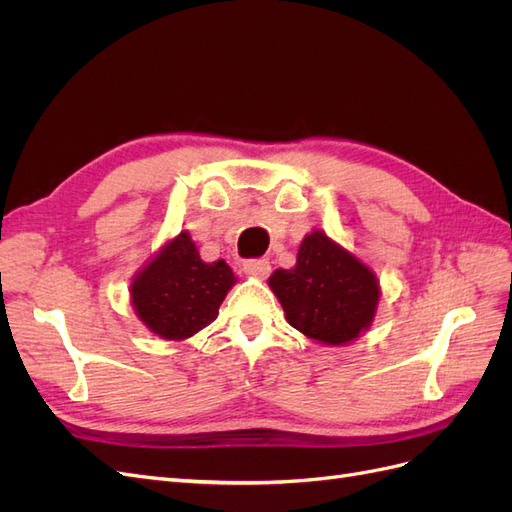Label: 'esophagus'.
Segmentation results:
<instances>
[{
	"mask_svg": "<svg viewBox=\"0 0 512 512\" xmlns=\"http://www.w3.org/2000/svg\"><path fill=\"white\" fill-rule=\"evenodd\" d=\"M245 275L256 277V280H267L271 273V262L265 258H256V260H247L243 265Z\"/></svg>",
	"mask_w": 512,
	"mask_h": 512,
	"instance_id": "esophagus-1",
	"label": "esophagus"
}]
</instances>
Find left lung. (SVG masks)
<instances>
[{
    "label": "left lung",
    "instance_id": "8db88e82",
    "mask_svg": "<svg viewBox=\"0 0 512 512\" xmlns=\"http://www.w3.org/2000/svg\"><path fill=\"white\" fill-rule=\"evenodd\" d=\"M269 288L290 327L324 346H346L367 331L382 294L376 273L322 230L305 235L297 265L273 271Z\"/></svg>",
    "mask_w": 512,
    "mask_h": 512
}]
</instances>
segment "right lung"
I'll return each instance as SVG.
<instances>
[{
    "label": "right lung",
    "instance_id": "obj_1",
    "mask_svg": "<svg viewBox=\"0 0 512 512\" xmlns=\"http://www.w3.org/2000/svg\"><path fill=\"white\" fill-rule=\"evenodd\" d=\"M235 284L237 277L226 262H205L190 232L181 230L132 277L130 303L151 333L181 342L218 318Z\"/></svg>",
    "mask_w": 512,
    "mask_h": 512
}]
</instances>
